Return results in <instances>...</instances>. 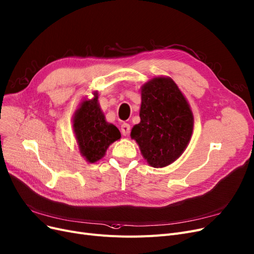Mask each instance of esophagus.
Returning a JSON list of instances; mask_svg holds the SVG:
<instances>
[{"label":"esophagus","mask_w":254,"mask_h":254,"mask_svg":"<svg viewBox=\"0 0 254 254\" xmlns=\"http://www.w3.org/2000/svg\"><path fill=\"white\" fill-rule=\"evenodd\" d=\"M130 129H131V127H130V125L128 123H123V124L121 125V131H122V133H123L124 135H128L129 134Z\"/></svg>","instance_id":"1"}]
</instances>
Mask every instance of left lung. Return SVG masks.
<instances>
[{
    "mask_svg": "<svg viewBox=\"0 0 254 254\" xmlns=\"http://www.w3.org/2000/svg\"><path fill=\"white\" fill-rule=\"evenodd\" d=\"M140 123L131 130L141 154L154 168L176 160L187 148L192 132V114L173 80L153 78L141 88Z\"/></svg>",
    "mask_w": 254,
    "mask_h": 254,
    "instance_id": "1",
    "label": "left lung"
}]
</instances>
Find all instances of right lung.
Here are the masks:
<instances>
[{"label":"right lung","mask_w":254,"mask_h":254,"mask_svg":"<svg viewBox=\"0 0 254 254\" xmlns=\"http://www.w3.org/2000/svg\"><path fill=\"white\" fill-rule=\"evenodd\" d=\"M74 131L80 152L87 161L96 162L101 159L111 143L120 139L119 129L108 124L98 104V94L83 101L74 117Z\"/></svg>","instance_id":"add662e5"}]
</instances>
